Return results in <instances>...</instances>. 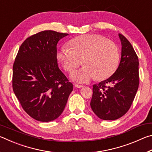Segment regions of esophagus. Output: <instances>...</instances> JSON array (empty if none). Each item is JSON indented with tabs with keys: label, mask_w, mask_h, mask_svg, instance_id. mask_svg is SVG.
I'll return each mask as SVG.
<instances>
[{
	"label": "esophagus",
	"mask_w": 152,
	"mask_h": 152,
	"mask_svg": "<svg viewBox=\"0 0 152 152\" xmlns=\"http://www.w3.org/2000/svg\"><path fill=\"white\" fill-rule=\"evenodd\" d=\"M74 86H75L76 88H82V87H83V86H82V85H79V84H74Z\"/></svg>",
	"instance_id": "esophagus-1"
}]
</instances>
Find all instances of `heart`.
<instances>
[{
	"label": "heart",
	"instance_id": "1",
	"mask_svg": "<svg viewBox=\"0 0 152 152\" xmlns=\"http://www.w3.org/2000/svg\"><path fill=\"white\" fill-rule=\"evenodd\" d=\"M69 45H62L59 48L57 58L67 72L78 67L82 59L84 66L70 74L72 80L76 82L84 83L95 77L98 80H103L111 76L119 66V48L103 36L80 35L72 39Z\"/></svg>",
	"mask_w": 152,
	"mask_h": 152
}]
</instances>
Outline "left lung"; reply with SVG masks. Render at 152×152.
I'll use <instances>...</instances> for the list:
<instances>
[{
	"label": "left lung",
	"mask_w": 152,
	"mask_h": 152,
	"mask_svg": "<svg viewBox=\"0 0 152 152\" xmlns=\"http://www.w3.org/2000/svg\"><path fill=\"white\" fill-rule=\"evenodd\" d=\"M119 37L122 48L117 70L92 88L91 107L95 115L103 120H115L123 116L130 109L140 84L137 56L125 36L119 33Z\"/></svg>",
	"instance_id": "8db88e82"
}]
</instances>
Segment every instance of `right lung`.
I'll use <instances>...</instances> for the list:
<instances>
[{
    "mask_svg": "<svg viewBox=\"0 0 152 152\" xmlns=\"http://www.w3.org/2000/svg\"><path fill=\"white\" fill-rule=\"evenodd\" d=\"M68 33L43 31L19 48L12 68V89L23 110L42 122L62 113L73 84L59 68L57 43Z\"/></svg>",
    "mask_w": 152,
    "mask_h": 152,
    "instance_id": "add662e5",
    "label": "right lung"
}]
</instances>
